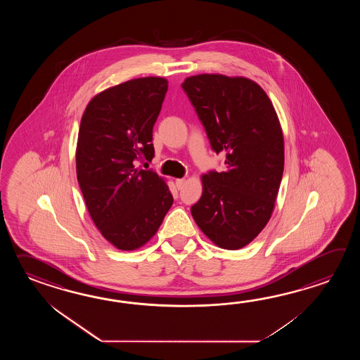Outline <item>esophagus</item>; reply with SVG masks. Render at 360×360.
<instances>
[{
    "label": "esophagus",
    "instance_id": "1",
    "mask_svg": "<svg viewBox=\"0 0 360 360\" xmlns=\"http://www.w3.org/2000/svg\"><path fill=\"white\" fill-rule=\"evenodd\" d=\"M184 184H185V179H176L177 189H183Z\"/></svg>",
    "mask_w": 360,
    "mask_h": 360
}]
</instances>
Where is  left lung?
<instances>
[{
    "instance_id": "8db88e82",
    "label": "left lung",
    "mask_w": 360,
    "mask_h": 360,
    "mask_svg": "<svg viewBox=\"0 0 360 360\" xmlns=\"http://www.w3.org/2000/svg\"><path fill=\"white\" fill-rule=\"evenodd\" d=\"M226 169L202 175L194 221L214 245L239 250L266 226L284 169V140L273 103L245 77L197 75L181 84Z\"/></svg>"
}]
</instances>
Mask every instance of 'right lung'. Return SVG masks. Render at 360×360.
<instances>
[{
    "label": "right lung",
    "mask_w": 360,
    "mask_h": 360,
    "mask_svg": "<svg viewBox=\"0 0 360 360\" xmlns=\"http://www.w3.org/2000/svg\"><path fill=\"white\" fill-rule=\"evenodd\" d=\"M169 82L141 77L95 95L81 118L77 180L92 221L115 248L148 243L172 206L163 177L136 167L154 157L153 126Z\"/></svg>",
    "instance_id": "right-lung-1"
}]
</instances>
